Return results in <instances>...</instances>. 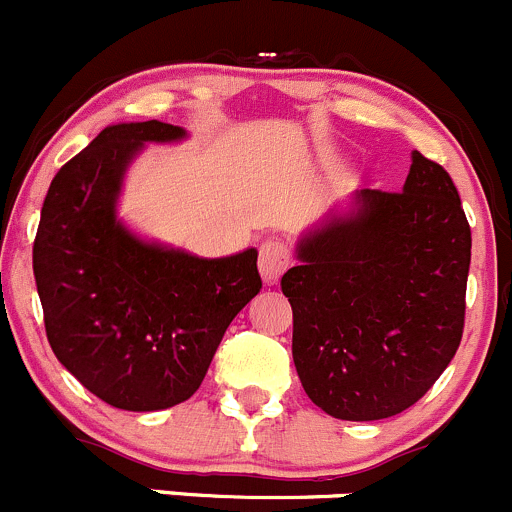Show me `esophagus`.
<instances>
[{
    "instance_id": "esophagus-1",
    "label": "esophagus",
    "mask_w": 512,
    "mask_h": 512,
    "mask_svg": "<svg viewBox=\"0 0 512 512\" xmlns=\"http://www.w3.org/2000/svg\"><path fill=\"white\" fill-rule=\"evenodd\" d=\"M289 262H292V252L277 237H270L260 245V275L265 285H275L289 267Z\"/></svg>"
}]
</instances>
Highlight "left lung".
I'll use <instances>...</instances> for the list:
<instances>
[{
  "label": "left lung",
  "instance_id": "obj_1",
  "mask_svg": "<svg viewBox=\"0 0 512 512\" xmlns=\"http://www.w3.org/2000/svg\"><path fill=\"white\" fill-rule=\"evenodd\" d=\"M282 292L309 399L342 421L414 406L456 356L466 322L471 225L443 165L411 153L404 190H359L299 237Z\"/></svg>",
  "mask_w": 512,
  "mask_h": 512
}]
</instances>
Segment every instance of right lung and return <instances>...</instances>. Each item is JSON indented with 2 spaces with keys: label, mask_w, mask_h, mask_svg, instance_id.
Returning <instances> with one entry per match:
<instances>
[{
  "label": "right lung",
  "mask_w": 512,
  "mask_h": 512,
  "mask_svg": "<svg viewBox=\"0 0 512 512\" xmlns=\"http://www.w3.org/2000/svg\"><path fill=\"white\" fill-rule=\"evenodd\" d=\"M185 138L163 121L118 123L49 185L34 280L56 359L106 404L158 411L190 399L235 314L262 289L257 250L218 260L146 242L116 218L143 143Z\"/></svg>",
  "instance_id": "right-lung-1"
}]
</instances>
